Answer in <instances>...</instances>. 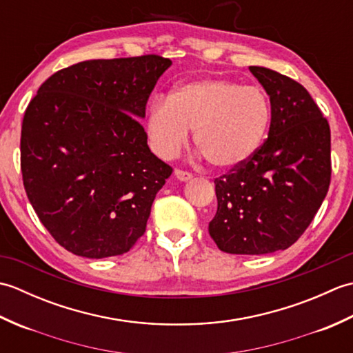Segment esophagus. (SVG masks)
<instances>
[{"label": "esophagus", "mask_w": 353, "mask_h": 353, "mask_svg": "<svg viewBox=\"0 0 353 353\" xmlns=\"http://www.w3.org/2000/svg\"><path fill=\"white\" fill-rule=\"evenodd\" d=\"M174 177L177 179V181H181V182H188V181H191V179H192V174H191V172H188V171L176 170L174 171Z\"/></svg>", "instance_id": "esophagus-1"}]
</instances>
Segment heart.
<instances>
[{
	"label": "heart",
	"mask_w": 353,
	"mask_h": 353,
	"mask_svg": "<svg viewBox=\"0 0 353 353\" xmlns=\"http://www.w3.org/2000/svg\"><path fill=\"white\" fill-rule=\"evenodd\" d=\"M272 123V104L258 86L199 79L150 104L147 133L154 152L171 157L194 130V141L219 170L241 167L258 152Z\"/></svg>",
	"instance_id": "1"
}]
</instances>
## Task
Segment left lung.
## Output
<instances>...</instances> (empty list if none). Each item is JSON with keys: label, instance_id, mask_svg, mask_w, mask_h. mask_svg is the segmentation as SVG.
Listing matches in <instances>:
<instances>
[{"label": "left lung", "instance_id": "obj_1", "mask_svg": "<svg viewBox=\"0 0 353 353\" xmlns=\"http://www.w3.org/2000/svg\"><path fill=\"white\" fill-rule=\"evenodd\" d=\"M272 104L268 138L249 161L215 179L219 208L209 223L219 249L265 254L294 244L331 183V130L306 89L262 66H250Z\"/></svg>", "mask_w": 353, "mask_h": 353}]
</instances>
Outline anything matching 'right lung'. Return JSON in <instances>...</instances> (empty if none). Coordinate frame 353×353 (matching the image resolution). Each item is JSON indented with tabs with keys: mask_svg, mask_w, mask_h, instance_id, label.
<instances>
[{
	"mask_svg": "<svg viewBox=\"0 0 353 353\" xmlns=\"http://www.w3.org/2000/svg\"><path fill=\"white\" fill-rule=\"evenodd\" d=\"M170 59L86 61L45 80L26 110L21 170L51 236L77 256L129 252L144 235L171 167L147 144L139 119Z\"/></svg>",
	"mask_w": 353,
	"mask_h": 353,
	"instance_id": "1",
	"label": "right lung"
}]
</instances>
